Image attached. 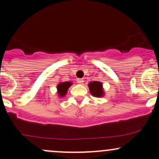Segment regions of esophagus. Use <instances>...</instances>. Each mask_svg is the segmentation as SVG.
Masks as SVG:
<instances>
[{
	"label": "esophagus",
	"mask_w": 159,
	"mask_h": 159,
	"mask_svg": "<svg viewBox=\"0 0 159 159\" xmlns=\"http://www.w3.org/2000/svg\"><path fill=\"white\" fill-rule=\"evenodd\" d=\"M84 79L83 78H78L77 80V83L79 84H84Z\"/></svg>",
	"instance_id": "esophagus-1"
}]
</instances>
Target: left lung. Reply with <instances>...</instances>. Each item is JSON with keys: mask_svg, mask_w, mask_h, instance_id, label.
<instances>
[{"mask_svg": "<svg viewBox=\"0 0 159 159\" xmlns=\"http://www.w3.org/2000/svg\"><path fill=\"white\" fill-rule=\"evenodd\" d=\"M88 87L91 95L95 97H103L105 96L102 83L100 81H91L88 84Z\"/></svg>", "mask_w": 159, "mask_h": 159, "instance_id": "1", "label": "left lung"}]
</instances>
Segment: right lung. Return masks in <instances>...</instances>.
<instances>
[{
	"label": "right lung",
	"mask_w": 159,
	"mask_h": 159,
	"mask_svg": "<svg viewBox=\"0 0 159 159\" xmlns=\"http://www.w3.org/2000/svg\"><path fill=\"white\" fill-rule=\"evenodd\" d=\"M72 84V82L70 81H66V82H61L58 84L57 86V93L60 97H63L67 93L68 89L70 87V86Z\"/></svg>",
	"instance_id": "right-lung-1"
}]
</instances>
